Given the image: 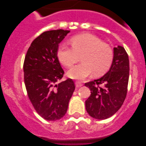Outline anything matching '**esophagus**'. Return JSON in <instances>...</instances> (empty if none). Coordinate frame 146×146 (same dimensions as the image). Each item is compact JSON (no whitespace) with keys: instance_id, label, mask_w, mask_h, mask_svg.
Masks as SVG:
<instances>
[{"instance_id":"1","label":"esophagus","mask_w":146,"mask_h":146,"mask_svg":"<svg viewBox=\"0 0 146 146\" xmlns=\"http://www.w3.org/2000/svg\"><path fill=\"white\" fill-rule=\"evenodd\" d=\"M75 85L76 86L77 88H79V87H81L83 85V84L82 83V82H80V81H76L75 82Z\"/></svg>"}]
</instances>
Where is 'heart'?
Masks as SVG:
<instances>
[{"label":"heart","mask_w":146,"mask_h":146,"mask_svg":"<svg viewBox=\"0 0 146 146\" xmlns=\"http://www.w3.org/2000/svg\"><path fill=\"white\" fill-rule=\"evenodd\" d=\"M72 47L62 44L58 50V58L66 67H71L80 60L83 62L68 72L70 78L84 80L94 73L102 76L109 70L113 59V51L108 44L90 33L74 36L70 39Z\"/></svg>","instance_id":"1"}]
</instances>
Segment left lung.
<instances>
[{
	"label": "left lung",
	"mask_w": 146,
	"mask_h": 146,
	"mask_svg": "<svg viewBox=\"0 0 146 146\" xmlns=\"http://www.w3.org/2000/svg\"><path fill=\"white\" fill-rule=\"evenodd\" d=\"M129 71L128 55L124 48H113V59L109 71L100 78L85 84L91 91L86 101V109L91 117L105 119L118 111L126 97Z\"/></svg>",
	"instance_id": "8db88e82"
}]
</instances>
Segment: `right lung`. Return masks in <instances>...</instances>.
I'll use <instances>...</instances> for the list:
<instances>
[{"label":"right lung","instance_id":"right-lung-1","mask_svg":"<svg viewBox=\"0 0 146 146\" xmlns=\"http://www.w3.org/2000/svg\"><path fill=\"white\" fill-rule=\"evenodd\" d=\"M70 31L54 30L42 33L31 43L24 62V79L28 96L44 119L55 121L66 113L75 90L70 78L58 82L64 72L57 56L59 44Z\"/></svg>","mask_w":146,"mask_h":146}]
</instances>
